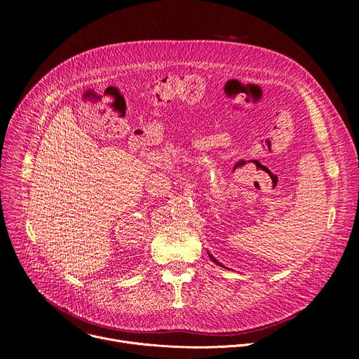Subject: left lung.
Masks as SVG:
<instances>
[{
    "label": "left lung",
    "mask_w": 359,
    "mask_h": 359,
    "mask_svg": "<svg viewBox=\"0 0 359 359\" xmlns=\"http://www.w3.org/2000/svg\"><path fill=\"white\" fill-rule=\"evenodd\" d=\"M209 255H210V254H209ZM210 259H212V260H213V262H215V263H217V264H219V266H222V264H220V263H219V262H217V260H216V259H215V257H213V255H210ZM222 267H223V266H222Z\"/></svg>",
    "instance_id": "obj_1"
}]
</instances>
